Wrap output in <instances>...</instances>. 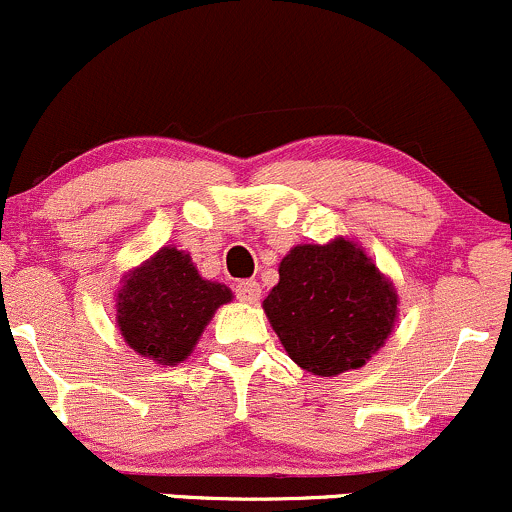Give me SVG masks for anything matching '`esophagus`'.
<instances>
[{"label": "esophagus", "mask_w": 512, "mask_h": 512, "mask_svg": "<svg viewBox=\"0 0 512 512\" xmlns=\"http://www.w3.org/2000/svg\"><path fill=\"white\" fill-rule=\"evenodd\" d=\"M234 292H237L239 302L254 304L258 302V297H261V285H258L256 280H244V283H237Z\"/></svg>", "instance_id": "obj_1"}]
</instances>
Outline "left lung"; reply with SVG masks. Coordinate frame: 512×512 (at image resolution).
<instances>
[{
  "label": "left lung",
  "mask_w": 512,
  "mask_h": 512,
  "mask_svg": "<svg viewBox=\"0 0 512 512\" xmlns=\"http://www.w3.org/2000/svg\"><path fill=\"white\" fill-rule=\"evenodd\" d=\"M278 271L263 309L287 355L307 372L333 377L363 367L387 341L396 292L355 244L295 246Z\"/></svg>",
  "instance_id": "1"
}]
</instances>
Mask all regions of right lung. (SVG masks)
Listing matches in <instances>:
<instances>
[{
  "mask_svg": "<svg viewBox=\"0 0 512 512\" xmlns=\"http://www.w3.org/2000/svg\"><path fill=\"white\" fill-rule=\"evenodd\" d=\"M229 300V287L203 280L191 256L164 246L125 278L116 319L132 350L154 363L176 365L198 343L215 309Z\"/></svg>",
  "mask_w": 512,
  "mask_h": 512,
  "instance_id": "1",
  "label": "right lung"
}]
</instances>
